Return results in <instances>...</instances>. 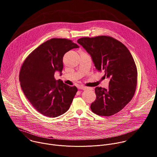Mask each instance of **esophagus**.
<instances>
[{
	"label": "esophagus",
	"instance_id": "obj_1",
	"mask_svg": "<svg viewBox=\"0 0 157 157\" xmlns=\"http://www.w3.org/2000/svg\"><path fill=\"white\" fill-rule=\"evenodd\" d=\"M79 89H82V90H86V89H91L92 88H90V87H85L84 86H79V87H78Z\"/></svg>",
	"mask_w": 157,
	"mask_h": 157
}]
</instances>
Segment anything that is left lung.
Returning a JSON list of instances; mask_svg holds the SVG:
<instances>
[{"label":"left lung","instance_id":"left-lung-1","mask_svg":"<svg viewBox=\"0 0 157 157\" xmlns=\"http://www.w3.org/2000/svg\"><path fill=\"white\" fill-rule=\"evenodd\" d=\"M78 43L90 55L96 69L104 71V77L110 79L108 88H95L91 110L102 116L119 113L130 101L137 86V67L130 52L121 41L107 36L84 37Z\"/></svg>","mask_w":157,"mask_h":157}]
</instances>
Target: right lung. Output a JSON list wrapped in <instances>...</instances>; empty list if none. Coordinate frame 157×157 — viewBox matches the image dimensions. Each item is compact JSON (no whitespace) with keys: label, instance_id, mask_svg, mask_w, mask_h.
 <instances>
[{"label":"right lung","instance_id":"add662e5","mask_svg":"<svg viewBox=\"0 0 157 157\" xmlns=\"http://www.w3.org/2000/svg\"><path fill=\"white\" fill-rule=\"evenodd\" d=\"M77 44L65 38L50 39L34 50L24 61L19 75L21 90L33 107L43 116H59L68 111L78 88L56 81L61 75L64 54Z\"/></svg>","mask_w":157,"mask_h":157}]
</instances>
